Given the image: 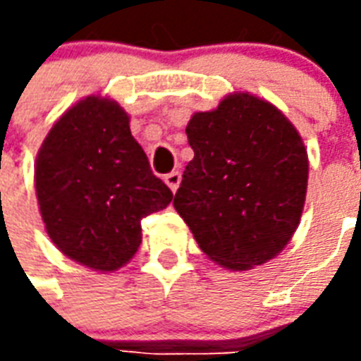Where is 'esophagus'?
<instances>
[{"instance_id": "obj_1", "label": "esophagus", "mask_w": 361, "mask_h": 361, "mask_svg": "<svg viewBox=\"0 0 361 361\" xmlns=\"http://www.w3.org/2000/svg\"><path fill=\"white\" fill-rule=\"evenodd\" d=\"M164 181H166V185H168V188L172 189L173 193H176V191H178V188H180V183H181V173L180 172L166 173Z\"/></svg>"}]
</instances>
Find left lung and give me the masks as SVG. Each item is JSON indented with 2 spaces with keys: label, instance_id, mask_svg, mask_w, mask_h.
Instances as JSON below:
<instances>
[{
  "label": "left lung",
  "instance_id": "obj_1",
  "mask_svg": "<svg viewBox=\"0 0 361 361\" xmlns=\"http://www.w3.org/2000/svg\"><path fill=\"white\" fill-rule=\"evenodd\" d=\"M195 152L173 207L204 255L247 271L284 250L302 219L307 150L282 111L250 92L189 119Z\"/></svg>",
  "mask_w": 361,
  "mask_h": 361
}]
</instances>
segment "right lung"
Segmentation results:
<instances>
[{
  "mask_svg": "<svg viewBox=\"0 0 361 361\" xmlns=\"http://www.w3.org/2000/svg\"><path fill=\"white\" fill-rule=\"evenodd\" d=\"M35 185L56 247L100 272L133 257L141 220L173 197L150 170L129 116L102 96H87L54 123L36 157Z\"/></svg>",
  "mask_w": 361,
  "mask_h": 361,
  "instance_id": "add662e5",
  "label": "right lung"
}]
</instances>
